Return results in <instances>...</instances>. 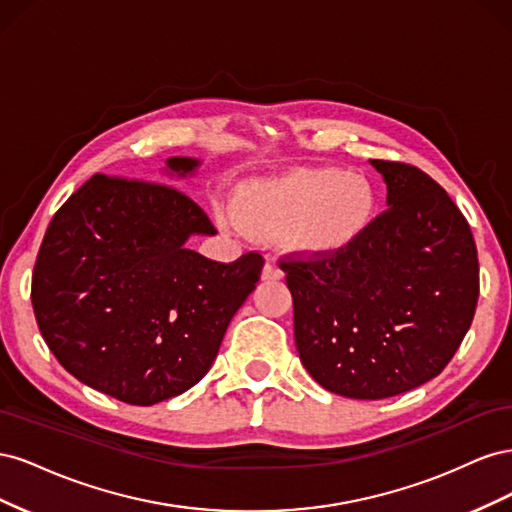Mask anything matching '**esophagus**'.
<instances>
[{"mask_svg":"<svg viewBox=\"0 0 512 512\" xmlns=\"http://www.w3.org/2000/svg\"><path fill=\"white\" fill-rule=\"evenodd\" d=\"M262 280L265 282H277V280H282V271L277 269V265L273 260H267L265 262V269H262Z\"/></svg>","mask_w":512,"mask_h":512,"instance_id":"obj_1","label":"esophagus"}]
</instances>
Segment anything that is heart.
Here are the masks:
<instances>
[{"instance_id": "obj_1", "label": "heart", "mask_w": 512, "mask_h": 512, "mask_svg": "<svg viewBox=\"0 0 512 512\" xmlns=\"http://www.w3.org/2000/svg\"><path fill=\"white\" fill-rule=\"evenodd\" d=\"M376 209L378 194L365 175L299 168L245 185L235 207L218 209V220L228 230L282 235L294 250L327 256L359 239Z\"/></svg>"}]
</instances>
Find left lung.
<instances>
[{
  "instance_id": "8db88e82",
  "label": "left lung",
  "mask_w": 512,
  "mask_h": 512,
  "mask_svg": "<svg viewBox=\"0 0 512 512\" xmlns=\"http://www.w3.org/2000/svg\"><path fill=\"white\" fill-rule=\"evenodd\" d=\"M369 162L389 209L344 252L280 260L301 363L352 399L393 397L436 378L478 301L474 237L451 196L421 168Z\"/></svg>"
}]
</instances>
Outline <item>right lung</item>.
Wrapping results in <instances>:
<instances>
[{"label": "right lung", "mask_w": 512, "mask_h": 512, "mask_svg": "<svg viewBox=\"0 0 512 512\" xmlns=\"http://www.w3.org/2000/svg\"><path fill=\"white\" fill-rule=\"evenodd\" d=\"M194 158H168L192 175ZM207 213L173 185L94 175L46 228L32 305L66 371L104 395L153 406L203 380L265 258L215 262L185 247L215 235Z\"/></svg>", "instance_id": "add662e5"}]
</instances>
